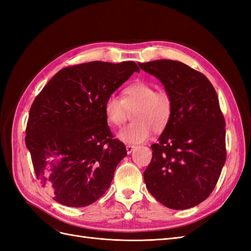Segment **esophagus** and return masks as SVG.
Masks as SVG:
<instances>
[{
  "label": "esophagus",
  "instance_id": "obj_1",
  "mask_svg": "<svg viewBox=\"0 0 251 251\" xmlns=\"http://www.w3.org/2000/svg\"><path fill=\"white\" fill-rule=\"evenodd\" d=\"M135 146H132V144H127V146L126 147V153L127 154H131L132 151L135 150Z\"/></svg>",
  "mask_w": 251,
  "mask_h": 251
}]
</instances>
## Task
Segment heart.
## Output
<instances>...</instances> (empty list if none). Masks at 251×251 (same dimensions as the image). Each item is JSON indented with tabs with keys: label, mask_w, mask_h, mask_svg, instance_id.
I'll use <instances>...</instances> for the list:
<instances>
[{
	"label": "heart",
	"mask_w": 251,
	"mask_h": 251,
	"mask_svg": "<svg viewBox=\"0 0 251 251\" xmlns=\"http://www.w3.org/2000/svg\"><path fill=\"white\" fill-rule=\"evenodd\" d=\"M132 114L133 123L118 132L117 137L124 142L140 143L147 140L151 133L161 132L169 125L173 114V100L164 90L156 91L147 81H136L124 91V98L110 94L103 104L104 116L114 126L125 123L127 110Z\"/></svg>",
	"instance_id": "1"
}]
</instances>
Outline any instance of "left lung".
<instances>
[{
    "label": "left lung",
    "instance_id": "8db88e82",
    "mask_svg": "<svg viewBox=\"0 0 251 251\" xmlns=\"http://www.w3.org/2000/svg\"><path fill=\"white\" fill-rule=\"evenodd\" d=\"M161 81L173 100L169 125L151 144L143 173L151 195L172 209H187L214 191L226 160L225 120L204 74L171 59L139 63Z\"/></svg>",
    "mask_w": 251,
    "mask_h": 251
}]
</instances>
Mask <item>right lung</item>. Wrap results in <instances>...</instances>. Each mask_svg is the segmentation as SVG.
<instances>
[{
	"mask_svg": "<svg viewBox=\"0 0 251 251\" xmlns=\"http://www.w3.org/2000/svg\"><path fill=\"white\" fill-rule=\"evenodd\" d=\"M134 72V62L67 67L36 96L25 142L36 178L53 200L85 207L107 192L126 150L113 138L103 104Z\"/></svg>",
	"mask_w": 251,
	"mask_h": 251,
	"instance_id": "obj_1",
	"label": "right lung"
}]
</instances>
